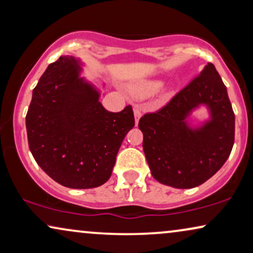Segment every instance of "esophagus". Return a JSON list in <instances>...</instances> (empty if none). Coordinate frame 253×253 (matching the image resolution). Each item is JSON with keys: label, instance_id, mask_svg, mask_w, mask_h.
I'll return each instance as SVG.
<instances>
[{"label": "esophagus", "instance_id": "34e87169", "mask_svg": "<svg viewBox=\"0 0 253 253\" xmlns=\"http://www.w3.org/2000/svg\"><path fill=\"white\" fill-rule=\"evenodd\" d=\"M133 115H134V121H136V126L139 122V119L141 117V110L139 107H136V108L133 109Z\"/></svg>", "mask_w": 253, "mask_h": 253}]
</instances>
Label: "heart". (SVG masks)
Here are the masks:
<instances>
[{"label": "heart", "mask_w": 253, "mask_h": 253, "mask_svg": "<svg viewBox=\"0 0 253 253\" xmlns=\"http://www.w3.org/2000/svg\"><path fill=\"white\" fill-rule=\"evenodd\" d=\"M162 84L164 82L161 79H146L131 86L130 92L137 99L150 98L160 91Z\"/></svg>", "instance_id": "1"}]
</instances>
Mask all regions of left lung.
Listing matches in <instances>:
<instances>
[{"label": "left lung", "instance_id": "8db88e82", "mask_svg": "<svg viewBox=\"0 0 253 253\" xmlns=\"http://www.w3.org/2000/svg\"><path fill=\"white\" fill-rule=\"evenodd\" d=\"M210 117L198 127L188 117L199 106ZM138 126L151 174L176 189H191L212 177L229 158L235 139V114L227 87L212 63L164 108L145 114Z\"/></svg>", "mask_w": 253, "mask_h": 253}]
</instances>
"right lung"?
I'll use <instances>...</instances> for the list:
<instances>
[{"instance_id": "right-lung-1", "label": "right lung", "mask_w": 253, "mask_h": 253, "mask_svg": "<svg viewBox=\"0 0 253 253\" xmlns=\"http://www.w3.org/2000/svg\"><path fill=\"white\" fill-rule=\"evenodd\" d=\"M79 58L61 56L48 65L26 114L30 151L46 174L71 189L108 181L126 133L134 126L131 106L112 113L100 89L82 77Z\"/></svg>"}]
</instances>
